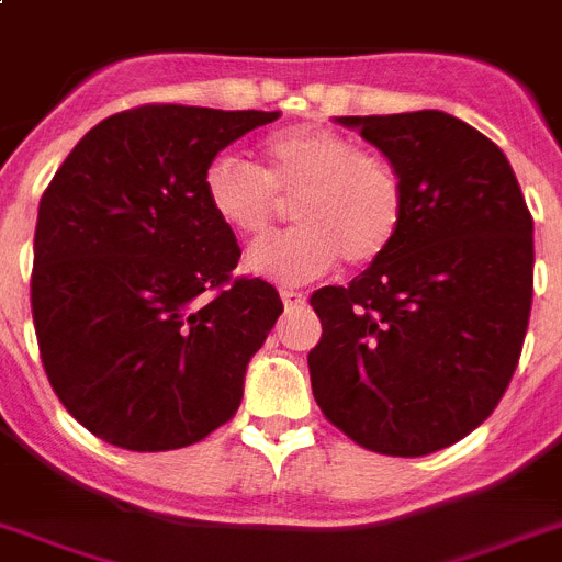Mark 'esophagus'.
Here are the masks:
<instances>
[{
	"instance_id": "34e87169",
	"label": "esophagus",
	"mask_w": 562,
	"mask_h": 562,
	"mask_svg": "<svg viewBox=\"0 0 562 562\" xmlns=\"http://www.w3.org/2000/svg\"><path fill=\"white\" fill-rule=\"evenodd\" d=\"M282 305H285L288 311L291 308H302L305 305V294H300V291H282Z\"/></svg>"
}]
</instances>
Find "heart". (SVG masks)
<instances>
[{
  "label": "heart",
  "instance_id": "heart-1",
  "mask_svg": "<svg viewBox=\"0 0 562 562\" xmlns=\"http://www.w3.org/2000/svg\"><path fill=\"white\" fill-rule=\"evenodd\" d=\"M203 192L214 217L246 240L262 237L282 203H291L300 226L254 246L246 257L251 274L280 285L328 274L341 257L350 266L379 260L402 232L407 209L396 166L322 126L271 135L257 166L234 155L214 158Z\"/></svg>",
  "mask_w": 562,
  "mask_h": 562
}]
</instances>
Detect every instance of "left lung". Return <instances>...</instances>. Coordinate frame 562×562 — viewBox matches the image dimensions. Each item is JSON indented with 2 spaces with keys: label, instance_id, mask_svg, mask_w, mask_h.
Wrapping results in <instances>:
<instances>
[{
  "label": "left lung",
  "instance_id": "obj_1",
  "mask_svg": "<svg viewBox=\"0 0 562 562\" xmlns=\"http://www.w3.org/2000/svg\"><path fill=\"white\" fill-rule=\"evenodd\" d=\"M404 183L396 240L311 296V387L359 447L416 458L470 436L512 382L529 328L535 226L506 155L438 110L345 115Z\"/></svg>",
  "mask_w": 562,
  "mask_h": 562
}]
</instances>
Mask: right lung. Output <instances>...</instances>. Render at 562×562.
<instances>
[{"mask_svg":"<svg viewBox=\"0 0 562 562\" xmlns=\"http://www.w3.org/2000/svg\"><path fill=\"white\" fill-rule=\"evenodd\" d=\"M280 112L146 104L92 126L42 194L33 325L58 402L135 452L198 443L237 413L282 314L232 277L240 246L206 203L214 155Z\"/></svg>","mask_w":562,"mask_h":562,"instance_id":"obj_1","label":"right lung"}]
</instances>
